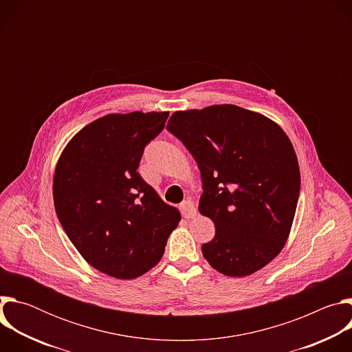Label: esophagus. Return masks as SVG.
I'll return each mask as SVG.
<instances>
[{
  "instance_id": "1",
  "label": "esophagus",
  "mask_w": 352,
  "mask_h": 352,
  "mask_svg": "<svg viewBox=\"0 0 352 352\" xmlns=\"http://www.w3.org/2000/svg\"><path fill=\"white\" fill-rule=\"evenodd\" d=\"M179 209H181V213L184 214V217H186V219H192V217L196 216V208H195V205H193L190 199L184 200V202L179 206Z\"/></svg>"
}]
</instances>
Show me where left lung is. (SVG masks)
Here are the masks:
<instances>
[{
    "label": "left lung",
    "instance_id": "left-lung-1",
    "mask_svg": "<svg viewBox=\"0 0 352 352\" xmlns=\"http://www.w3.org/2000/svg\"><path fill=\"white\" fill-rule=\"evenodd\" d=\"M167 131L189 150L202 177L199 212L216 227L214 238L202 245L209 265L242 277L272 262L288 238L300 189L284 131L231 104L177 111Z\"/></svg>",
    "mask_w": 352,
    "mask_h": 352
}]
</instances>
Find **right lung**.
<instances>
[{
  "label": "right lung",
  "mask_w": 352,
  "mask_h": 352,
  "mask_svg": "<svg viewBox=\"0 0 352 352\" xmlns=\"http://www.w3.org/2000/svg\"><path fill=\"white\" fill-rule=\"evenodd\" d=\"M168 113L110 114L78 132L54 174L58 220L85 261L129 280L156 266L181 220L136 171Z\"/></svg>",
  "instance_id": "obj_1"
}]
</instances>
